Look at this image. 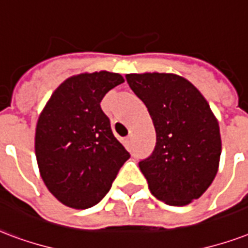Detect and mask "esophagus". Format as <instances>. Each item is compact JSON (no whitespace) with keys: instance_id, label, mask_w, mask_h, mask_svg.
Here are the masks:
<instances>
[{"instance_id":"esophagus-1","label":"esophagus","mask_w":248,"mask_h":248,"mask_svg":"<svg viewBox=\"0 0 248 248\" xmlns=\"http://www.w3.org/2000/svg\"><path fill=\"white\" fill-rule=\"evenodd\" d=\"M124 144L127 145V147H130V144H131V135H128V137L124 138Z\"/></svg>"}]
</instances>
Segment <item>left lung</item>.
<instances>
[{"label":"left lung","instance_id":"1","mask_svg":"<svg viewBox=\"0 0 248 248\" xmlns=\"http://www.w3.org/2000/svg\"><path fill=\"white\" fill-rule=\"evenodd\" d=\"M156 130L154 154L139 162L152 195L169 205L199 199L216 177L221 156L218 121L200 91L181 75L126 74Z\"/></svg>","mask_w":248,"mask_h":248}]
</instances>
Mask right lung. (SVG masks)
<instances>
[{
  "mask_svg": "<svg viewBox=\"0 0 248 248\" xmlns=\"http://www.w3.org/2000/svg\"><path fill=\"white\" fill-rule=\"evenodd\" d=\"M124 82L121 74L105 70L73 75L57 87L39 116V171L52 195L67 207L99 203L130 157L100 107L107 92Z\"/></svg>",
  "mask_w": 248,
  "mask_h": 248,
  "instance_id": "add662e5",
  "label": "right lung"
}]
</instances>
